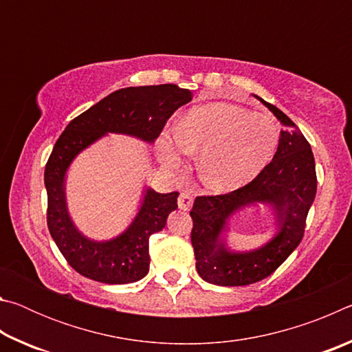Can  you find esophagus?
<instances>
[{
    "label": "esophagus",
    "mask_w": 352,
    "mask_h": 352,
    "mask_svg": "<svg viewBox=\"0 0 352 352\" xmlns=\"http://www.w3.org/2000/svg\"><path fill=\"white\" fill-rule=\"evenodd\" d=\"M192 201H194V197L190 195L189 192H182L180 197H178V206H180V210H189L190 206H192Z\"/></svg>",
    "instance_id": "1"
}]
</instances>
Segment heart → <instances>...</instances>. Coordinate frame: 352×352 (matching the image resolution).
I'll return each instance as SVG.
<instances>
[{"label": "heart", "instance_id": "heart-1", "mask_svg": "<svg viewBox=\"0 0 352 352\" xmlns=\"http://www.w3.org/2000/svg\"><path fill=\"white\" fill-rule=\"evenodd\" d=\"M279 129L269 116L242 107L210 102L180 118L175 142L160 141L166 164L178 163V152L199 153L200 180L216 192H231L254 180L275 157Z\"/></svg>", "mask_w": 352, "mask_h": 352}]
</instances>
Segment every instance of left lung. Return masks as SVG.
Returning a JSON list of instances; mask_svg holds the SVG:
<instances>
[{
  "mask_svg": "<svg viewBox=\"0 0 352 352\" xmlns=\"http://www.w3.org/2000/svg\"><path fill=\"white\" fill-rule=\"evenodd\" d=\"M258 99L284 127L275 157L253 182L223 195H201L189 212L195 269L201 279L216 285H248L270 276L300 245L317 194L311 144L287 115ZM258 203L271 208L277 233L259 249L233 252L226 243L229 219L243 207Z\"/></svg>",
  "mask_w": 352,
  "mask_h": 352,
  "instance_id": "obj_1",
  "label": "left lung"
}]
</instances>
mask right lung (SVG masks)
<instances>
[{"instance_id":"obj_1","label":"right lung","mask_w":352,"mask_h":352,"mask_svg":"<svg viewBox=\"0 0 352 352\" xmlns=\"http://www.w3.org/2000/svg\"><path fill=\"white\" fill-rule=\"evenodd\" d=\"M190 99L192 93L174 83L121 88L74 118L57 140L45 168L47 228L63 258L82 276L105 284L144 278L151 264L148 237L162 231L177 210L178 192L160 194L146 188L127 230L110 241H93L77 230L68 212L65 180L73 160L107 133L135 136L152 144L172 113Z\"/></svg>"}]
</instances>
